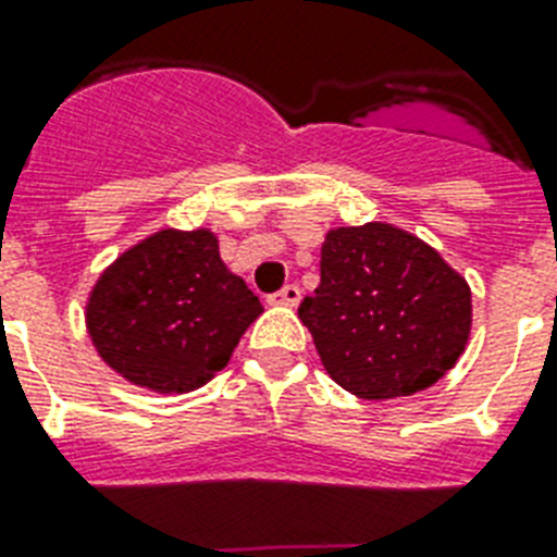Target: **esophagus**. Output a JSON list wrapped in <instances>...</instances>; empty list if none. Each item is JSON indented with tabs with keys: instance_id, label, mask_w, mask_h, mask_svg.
Segmentation results:
<instances>
[{
	"instance_id": "1",
	"label": "esophagus",
	"mask_w": 557,
	"mask_h": 557,
	"mask_svg": "<svg viewBox=\"0 0 557 557\" xmlns=\"http://www.w3.org/2000/svg\"><path fill=\"white\" fill-rule=\"evenodd\" d=\"M300 297H302L300 286H294V283H288V286L280 288L277 294H271L269 302H271V306H292V309H294V306L300 302Z\"/></svg>"
}]
</instances>
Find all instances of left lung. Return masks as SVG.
Masks as SVG:
<instances>
[{"label":"left lung","instance_id":"1","mask_svg":"<svg viewBox=\"0 0 557 557\" xmlns=\"http://www.w3.org/2000/svg\"><path fill=\"white\" fill-rule=\"evenodd\" d=\"M323 369L363 400L435 386L467 351L472 292L435 248L392 223L341 225L300 302Z\"/></svg>","mask_w":557,"mask_h":557}]
</instances>
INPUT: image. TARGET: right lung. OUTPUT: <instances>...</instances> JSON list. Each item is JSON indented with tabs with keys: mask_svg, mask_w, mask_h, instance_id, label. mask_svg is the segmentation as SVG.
I'll use <instances>...</instances> for the list:
<instances>
[{
	"mask_svg": "<svg viewBox=\"0 0 557 557\" xmlns=\"http://www.w3.org/2000/svg\"><path fill=\"white\" fill-rule=\"evenodd\" d=\"M263 314L220 257L211 228H162L125 248L94 283L85 329L120 377L160 395L206 386Z\"/></svg>",
	"mask_w": 557,
	"mask_h": 557,
	"instance_id": "right-lung-1",
	"label": "right lung"
}]
</instances>
